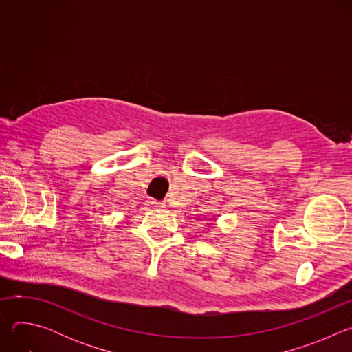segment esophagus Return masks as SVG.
<instances>
[{
    "label": "esophagus",
    "instance_id": "34e87169",
    "mask_svg": "<svg viewBox=\"0 0 352 352\" xmlns=\"http://www.w3.org/2000/svg\"><path fill=\"white\" fill-rule=\"evenodd\" d=\"M148 205H152V206H155V208L163 206L162 202H159V200H155V199H150V200H148Z\"/></svg>",
    "mask_w": 352,
    "mask_h": 352
}]
</instances>
